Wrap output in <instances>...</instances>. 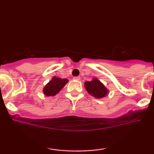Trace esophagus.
Segmentation results:
<instances>
[{
    "mask_svg": "<svg viewBox=\"0 0 154 154\" xmlns=\"http://www.w3.org/2000/svg\"><path fill=\"white\" fill-rule=\"evenodd\" d=\"M74 79H76V80H79V79H80V77H74Z\"/></svg>",
    "mask_w": 154,
    "mask_h": 154,
    "instance_id": "obj_1",
    "label": "esophagus"
}]
</instances>
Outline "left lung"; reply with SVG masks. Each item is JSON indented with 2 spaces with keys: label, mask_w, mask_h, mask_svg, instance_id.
<instances>
[{
  "label": "left lung",
  "mask_w": 154,
  "mask_h": 154,
  "mask_svg": "<svg viewBox=\"0 0 154 154\" xmlns=\"http://www.w3.org/2000/svg\"><path fill=\"white\" fill-rule=\"evenodd\" d=\"M85 87L89 94L92 95L97 98H103L107 95V89L97 79H93L92 81L85 82Z\"/></svg>",
  "instance_id": "left-lung-1"
}]
</instances>
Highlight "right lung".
Instances as JSON below:
<instances>
[{"instance_id": "right-lung-1", "label": "right lung", "mask_w": 154, "mask_h": 154, "mask_svg": "<svg viewBox=\"0 0 154 154\" xmlns=\"http://www.w3.org/2000/svg\"><path fill=\"white\" fill-rule=\"evenodd\" d=\"M67 82V79H61L54 77L52 80H51L43 88L44 94L47 96H54L62 89Z\"/></svg>"}]
</instances>
